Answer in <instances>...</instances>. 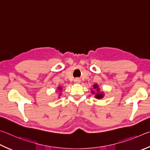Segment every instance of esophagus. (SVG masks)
Returning <instances> with one entry per match:
<instances>
[{
    "label": "esophagus",
    "mask_w": 150,
    "mask_h": 150,
    "mask_svg": "<svg viewBox=\"0 0 150 150\" xmlns=\"http://www.w3.org/2000/svg\"><path fill=\"white\" fill-rule=\"evenodd\" d=\"M74 81L75 83H79L81 82L80 78H76V79H74Z\"/></svg>",
    "instance_id": "1"
}]
</instances>
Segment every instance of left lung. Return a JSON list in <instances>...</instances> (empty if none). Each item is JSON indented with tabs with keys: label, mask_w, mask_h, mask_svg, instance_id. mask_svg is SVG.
<instances>
[{
	"label": "left lung",
	"mask_w": 150,
	"mask_h": 150,
	"mask_svg": "<svg viewBox=\"0 0 150 150\" xmlns=\"http://www.w3.org/2000/svg\"><path fill=\"white\" fill-rule=\"evenodd\" d=\"M93 89H95V90H96V91H97V93H96V95H95L96 98L99 99H101V98H103L104 94H103V92H100V91H99V88L98 87V84H96H96L93 85ZM91 93H92L93 94H95V92H94L93 91H91Z\"/></svg>",
	"instance_id": "1"
}]
</instances>
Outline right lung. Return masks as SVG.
Returning a JSON list of instances; mask_svg holds the SVG:
<instances>
[{
  "mask_svg": "<svg viewBox=\"0 0 150 150\" xmlns=\"http://www.w3.org/2000/svg\"><path fill=\"white\" fill-rule=\"evenodd\" d=\"M58 90H59V91H60V90H62V88H61V87H60V86H59V88H58Z\"/></svg>",
  "mask_w": 150,
  "mask_h": 150,
  "instance_id": "add662e5",
  "label": "right lung"
}]
</instances>
